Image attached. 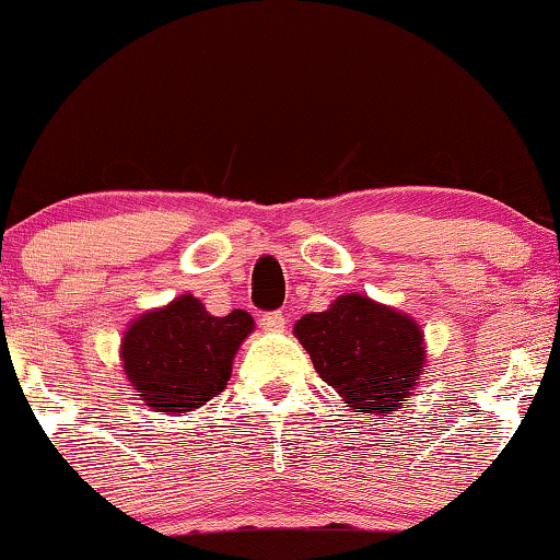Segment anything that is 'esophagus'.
I'll return each mask as SVG.
<instances>
[{"mask_svg":"<svg viewBox=\"0 0 560 560\" xmlns=\"http://www.w3.org/2000/svg\"><path fill=\"white\" fill-rule=\"evenodd\" d=\"M259 326H262L265 331H282V328H285V313L267 311L262 313V318H259Z\"/></svg>","mask_w":560,"mask_h":560,"instance_id":"esophagus-1","label":"esophagus"}]
</instances>
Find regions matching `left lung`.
Returning <instances> with one entry per match:
<instances>
[{
    "mask_svg": "<svg viewBox=\"0 0 560 560\" xmlns=\"http://www.w3.org/2000/svg\"><path fill=\"white\" fill-rule=\"evenodd\" d=\"M295 336L354 412H393L423 372V334L416 320L370 298L341 295L324 313H305Z\"/></svg>",
    "mask_w": 560,
    "mask_h": 560,
    "instance_id": "1",
    "label": "left lung"
}]
</instances>
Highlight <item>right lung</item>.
Returning <instances> with one entry per match:
<instances>
[{"instance_id": "right-lung-1", "label": "right lung", "mask_w": 560, "mask_h": 560, "mask_svg": "<svg viewBox=\"0 0 560 560\" xmlns=\"http://www.w3.org/2000/svg\"><path fill=\"white\" fill-rule=\"evenodd\" d=\"M255 328L247 311L211 316L194 295L144 313L125 334L121 362L142 400L158 412L201 408L226 387L232 359Z\"/></svg>"}]
</instances>
